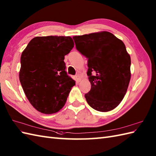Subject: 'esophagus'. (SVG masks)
<instances>
[{
    "instance_id": "esophagus-1",
    "label": "esophagus",
    "mask_w": 156,
    "mask_h": 156,
    "mask_svg": "<svg viewBox=\"0 0 156 156\" xmlns=\"http://www.w3.org/2000/svg\"><path fill=\"white\" fill-rule=\"evenodd\" d=\"M76 80H77L78 82H80L81 80V76L79 75V74H78L77 76H76Z\"/></svg>"
}]
</instances>
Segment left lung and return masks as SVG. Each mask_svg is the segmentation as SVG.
<instances>
[{"label":"left lung","instance_id":"1","mask_svg":"<svg viewBox=\"0 0 156 156\" xmlns=\"http://www.w3.org/2000/svg\"><path fill=\"white\" fill-rule=\"evenodd\" d=\"M73 39L76 49L88 58V104L98 111L113 110L123 99L131 79V58L124 43L108 31Z\"/></svg>","mask_w":156,"mask_h":156}]
</instances>
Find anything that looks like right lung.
Masks as SVG:
<instances>
[{
    "label": "right lung",
    "mask_w": 156,
    "mask_h": 156,
    "mask_svg": "<svg viewBox=\"0 0 156 156\" xmlns=\"http://www.w3.org/2000/svg\"><path fill=\"white\" fill-rule=\"evenodd\" d=\"M74 45L69 36L35 37L22 52L19 80L29 102L41 113L58 112L75 85L64 61Z\"/></svg>",
    "instance_id": "right-lung-1"
}]
</instances>
